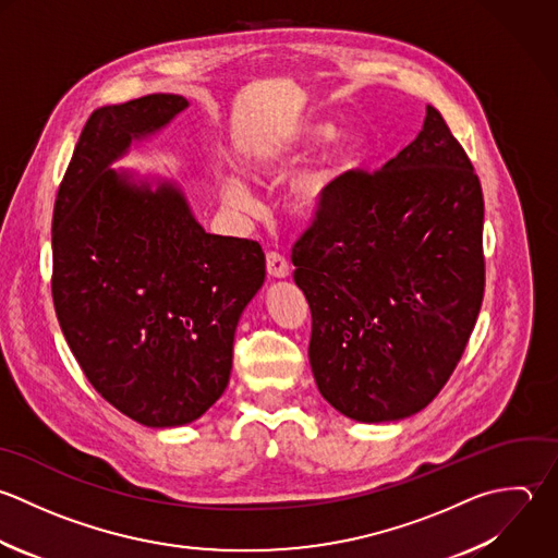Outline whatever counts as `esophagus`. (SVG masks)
<instances>
[{
    "label": "esophagus",
    "instance_id": "obj_1",
    "mask_svg": "<svg viewBox=\"0 0 558 558\" xmlns=\"http://www.w3.org/2000/svg\"><path fill=\"white\" fill-rule=\"evenodd\" d=\"M289 271H291V265L280 252H267V274L271 278H287Z\"/></svg>",
    "mask_w": 558,
    "mask_h": 558
}]
</instances>
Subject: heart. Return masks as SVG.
<instances>
[{
	"mask_svg": "<svg viewBox=\"0 0 558 558\" xmlns=\"http://www.w3.org/2000/svg\"><path fill=\"white\" fill-rule=\"evenodd\" d=\"M335 134L332 125H313L304 132V138L302 143L306 145H319L324 141H328L330 136ZM361 156H363V138L359 134H348L337 147L335 151L330 154L326 167L315 173L302 189L300 193L295 195L293 199V210L298 217L302 219H311L315 217L324 204L328 202L330 193L335 191V186L348 178L361 162ZM284 160V154L282 151H267L258 158L256 162V169L260 175H271V173H278L280 171V165ZM228 202L236 204V206H252V195L247 191L245 184H241L239 180H230L223 189Z\"/></svg>",
	"mask_w": 558,
	"mask_h": 558,
	"instance_id": "obj_1",
	"label": "heart"
}]
</instances>
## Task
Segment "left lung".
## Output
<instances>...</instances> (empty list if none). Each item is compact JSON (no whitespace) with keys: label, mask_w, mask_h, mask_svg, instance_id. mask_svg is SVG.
<instances>
[{"label":"left lung","mask_w":558,"mask_h":558,"mask_svg":"<svg viewBox=\"0 0 558 558\" xmlns=\"http://www.w3.org/2000/svg\"><path fill=\"white\" fill-rule=\"evenodd\" d=\"M485 199L441 112L383 169L352 171L293 243L322 396L356 422L428 407L457 369L485 295Z\"/></svg>","instance_id":"left-lung-1"}]
</instances>
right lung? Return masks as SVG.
<instances>
[{"label": "right lung", "mask_w": 558, "mask_h": 558, "mask_svg": "<svg viewBox=\"0 0 558 558\" xmlns=\"http://www.w3.org/2000/svg\"><path fill=\"white\" fill-rule=\"evenodd\" d=\"M171 93L90 114L58 186L51 298L95 391L149 428L202 417L226 391L239 317L265 280L256 241L204 232L171 184L108 165L186 108Z\"/></svg>", "instance_id": "add662e5"}]
</instances>
